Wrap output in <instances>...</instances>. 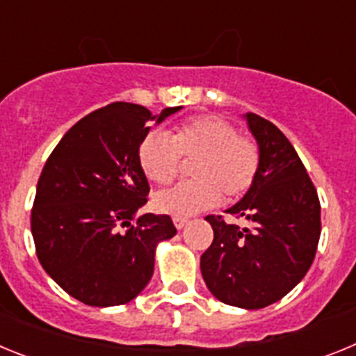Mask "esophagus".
Returning <instances> with one entry per match:
<instances>
[{"instance_id": "34e87169", "label": "esophagus", "mask_w": 356, "mask_h": 356, "mask_svg": "<svg viewBox=\"0 0 356 356\" xmlns=\"http://www.w3.org/2000/svg\"><path fill=\"white\" fill-rule=\"evenodd\" d=\"M172 222H175L176 228L181 229V228H185V226H187L188 219H185V217H172Z\"/></svg>"}]
</instances>
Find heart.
I'll list each match as a JSON object with an SVG mask.
<instances>
[{
  "instance_id": "heart-1",
  "label": "heart",
  "mask_w": 356,
  "mask_h": 356,
  "mask_svg": "<svg viewBox=\"0 0 356 356\" xmlns=\"http://www.w3.org/2000/svg\"><path fill=\"white\" fill-rule=\"evenodd\" d=\"M194 160L187 184L162 191L153 197L156 212L187 217L221 203L241 200L250 193L260 169V149L253 139L238 135L237 128L221 115H197L176 127L172 137L153 131L140 143L139 163L147 180L168 185Z\"/></svg>"
}]
</instances>
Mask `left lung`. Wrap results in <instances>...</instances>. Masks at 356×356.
I'll return each instance as SVG.
<instances>
[{"mask_svg": "<svg viewBox=\"0 0 356 356\" xmlns=\"http://www.w3.org/2000/svg\"><path fill=\"white\" fill-rule=\"evenodd\" d=\"M244 118L259 144L260 169L250 193L226 213L248 226L205 217L213 241L201 254V275L219 301L257 310L282 300L312 266L321 203L287 137L260 115Z\"/></svg>", "mask_w": 356, "mask_h": 356, "instance_id": "left-lung-1", "label": "left lung"}]
</instances>
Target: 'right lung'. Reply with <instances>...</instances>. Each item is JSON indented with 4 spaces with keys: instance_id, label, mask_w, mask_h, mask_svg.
<instances>
[{
    "instance_id": "add662e5",
    "label": "right lung",
    "mask_w": 356,
    "mask_h": 356,
    "mask_svg": "<svg viewBox=\"0 0 356 356\" xmlns=\"http://www.w3.org/2000/svg\"><path fill=\"white\" fill-rule=\"evenodd\" d=\"M151 115L146 106L110 103L85 115L44 163L31 209V235L44 271L90 307L131 301L153 276L155 248L176 234L169 216L144 213L149 185L139 146Z\"/></svg>"
}]
</instances>
